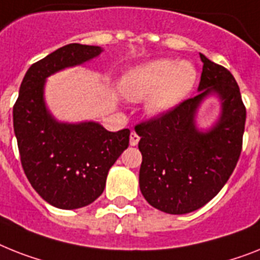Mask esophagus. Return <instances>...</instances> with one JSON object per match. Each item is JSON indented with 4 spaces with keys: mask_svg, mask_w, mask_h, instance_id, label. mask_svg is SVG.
Returning <instances> with one entry per match:
<instances>
[{
    "mask_svg": "<svg viewBox=\"0 0 260 260\" xmlns=\"http://www.w3.org/2000/svg\"><path fill=\"white\" fill-rule=\"evenodd\" d=\"M138 142H139V135L135 132H132V134H130V145L137 146L138 145Z\"/></svg>",
    "mask_w": 260,
    "mask_h": 260,
    "instance_id": "34e87169",
    "label": "esophagus"
}]
</instances>
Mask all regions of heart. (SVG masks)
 <instances>
[{
	"instance_id": "1",
	"label": "heart",
	"mask_w": 260,
	"mask_h": 260,
	"mask_svg": "<svg viewBox=\"0 0 260 260\" xmlns=\"http://www.w3.org/2000/svg\"><path fill=\"white\" fill-rule=\"evenodd\" d=\"M197 70L188 61H174L160 58L137 66L122 78L121 89L132 101L147 100L151 114H162L178 105L192 90Z\"/></svg>"
}]
</instances>
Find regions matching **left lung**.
<instances>
[{"instance_id": "1", "label": "left lung", "mask_w": 260, "mask_h": 260, "mask_svg": "<svg viewBox=\"0 0 260 260\" xmlns=\"http://www.w3.org/2000/svg\"><path fill=\"white\" fill-rule=\"evenodd\" d=\"M199 55L203 69L198 95L135 126L142 153L141 192L167 214H187L209 203L241 156L246 107L239 86L226 68ZM211 92L220 96L222 114L211 131L202 133L194 126V113Z\"/></svg>"}]
</instances>
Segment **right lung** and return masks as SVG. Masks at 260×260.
I'll use <instances>...</instances> for the list:
<instances>
[{
  "instance_id": "right-lung-1",
  "label": "right lung",
  "mask_w": 260,
  "mask_h": 260,
  "mask_svg": "<svg viewBox=\"0 0 260 260\" xmlns=\"http://www.w3.org/2000/svg\"><path fill=\"white\" fill-rule=\"evenodd\" d=\"M100 46L69 44L30 66L13 106L21 165L30 184L51 206L74 210L93 203L107 173L127 149L130 130L107 132L100 123H61L46 110L45 79L101 54Z\"/></svg>"
}]
</instances>
